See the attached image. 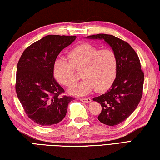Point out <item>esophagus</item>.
I'll list each match as a JSON object with an SVG mask.
<instances>
[{"label": "esophagus", "mask_w": 160, "mask_h": 160, "mask_svg": "<svg viewBox=\"0 0 160 160\" xmlns=\"http://www.w3.org/2000/svg\"><path fill=\"white\" fill-rule=\"evenodd\" d=\"M80 101H82L83 102H86V103H90L91 102V99L90 98H80Z\"/></svg>", "instance_id": "34e87169"}]
</instances>
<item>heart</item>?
<instances>
[{
	"instance_id": "heart-1",
	"label": "heart",
	"mask_w": 160,
	"mask_h": 160,
	"mask_svg": "<svg viewBox=\"0 0 160 160\" xmlns=\"http://www.w3.org/2000/svg\"><path fill=\"white\" fill-rule=\"evenodd\" d=\"M69 63L58 58L53 62V73L59 83L73 86L77 81L74 70H81L82 81L69 92L74 95H86L96 88L98 92L107 89L114 80L117 72V57L110 48L99 50L89 43H82L68 53Z\"/></svg>"
}]
</instances>
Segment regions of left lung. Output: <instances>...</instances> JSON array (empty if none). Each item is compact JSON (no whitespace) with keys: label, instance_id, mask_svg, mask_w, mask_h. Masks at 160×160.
<instances>
[{"label":"left lung","instance_id":"1","mask_svg":"<svg viewBox=\"0 0 160 160\" xmlns=\"http://www.w3.org/2000/svg\"><path fill=\"white\" fill-rule=\"evenodd\" d=\"M86 38L103 40L117 57V72L112 85L104 94L94 97L93 101L102 107L98 116L100 122L118 125L132 114L141 99L144 73L139 58L128 43L113 35L98 34Z\"/></svg>","mask_w":160,"mask_h":160}]
</instances>
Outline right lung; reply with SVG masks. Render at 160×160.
<instances>
[{"mask_svg":"<svg viewBox=\"0 0 160 160\" xmlns=\"http://www.w3.org/2000/svg\"><path fill=\"white\" fill-rule=\"evenodd\" d=\"M76 37L47 35L29 46L17 66L16 92L28 117L39 125L61 121L74 98L63 96L64 90L53 78V65L61 51Z\"/></svg>","mask_w":160,"mask_h":160,"instance_id":"right-lung-1","label":"right lung"}]
</instances>
